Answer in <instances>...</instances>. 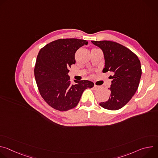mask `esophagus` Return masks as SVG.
<instances>
[{
  "instance_id": "34e87169",
  "label": "esophagus",
  "mask_w": 158,
  "mask_h": 158,
  "mask_svg": "<svg viewBox=\"0 0 158 158\" xmlns=\"http://www.w3.org/2000/svg\"><path fill=\"white\" fill-rule=\"evenodd\" d=\"M94 88L95 90H96V89H98L99 88V86H98V85H94Z\"/></svg>"
}]
</instances>
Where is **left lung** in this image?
Here are the masks:
<instances>
[{"label": "left lung", "mask_w": 158, "mask_h": 158, "mask_svg": "<svg viewBox=\"0 0 158 158\" xmlns=\"http://www.w3.org/2000/svg\"><path fill=\"white\" fill-rule=\"evenodd\" d=\"M103 52L105 65L102 72L112 73L110 96L99 105L115 110L124 106L136 93L142 71L138 56L123 45L109 40L91 41Z\"/></svg>", "instance_id": "left-lung-1"}]
</instances>
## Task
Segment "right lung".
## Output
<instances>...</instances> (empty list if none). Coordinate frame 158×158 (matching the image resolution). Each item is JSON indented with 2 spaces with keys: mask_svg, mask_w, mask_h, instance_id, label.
I'll return each instance as SVG.
<instances>
[{
  "mask_svg": "<svg viewBox=\"0 0 158 158\" xmlns=\"http://www.w3.org/2000/svg\"><path fill=\"white\" fill-rule=\"evenodd\" d=\"M87 41L60 39L45 46L37 57L34 76L42 98L52 108L65 111L75 107L87 88L94 87L87 80L71 82L69 68L76 63L75 53Z\"/></svg>",
  "mask_w": 158,
  "mask_h": 158,
  "instance_id": "obj_1",
  "label": "right lung"
}]
</instances>
